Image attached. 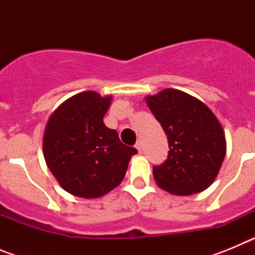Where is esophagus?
<instances>
[{
	"label": "esophagus",
	"instance_id": "esophagus-1",
	"mask_svg": "<svg viewBox=\"0 0 255 255\" xmlns=\"http://www.w3.org/2000/svg\"><path fill=\"white\" fill-rule=\"evenodd\" d=\"M135 148L139 150V152H141V141L138 140L136 141V144H135Z\"/></svg>",
	"mask_w": 255,
	"mask_h": 255
}]
</instances>
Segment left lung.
<instances>
[{
	"mask_svg": "<svg viewBox=\"0 0 255 255\" xmlns=\"http://www.w3.org/2000/svg\"><path fill=\"white\" fill-rule=\"evenodd\" d=\"M152 114L167 135V159L153 166L157 185L175 195L206 190L226 154V139L213 112L194 97L164 89L147 97Z\"/></svg>",
	"mask_w": 255,
	"mask_h": 255,
	"instance_id": "1",
	"label": "left lung"
}]
</instances>
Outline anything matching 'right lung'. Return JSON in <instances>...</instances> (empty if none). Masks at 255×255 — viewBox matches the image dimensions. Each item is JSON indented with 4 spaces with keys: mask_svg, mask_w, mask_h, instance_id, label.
<instances>
[{
    "mask_svg": "<svg viewBox=\"0 0 255 255\" xmlns=\"http://www.w3.org/2000/svg\"><path fill=\"white\" fill-rule=\"evenodd\" d=\"M111 97L83 92L65 101L49 117L43 138L47 166L60 185L80 198H98L116 188L131 155L103 117Z\"/></svg>",
    "mask_w": 255,
    "mask_h": 255,
    "instance_id": "add662e5",
    "label": "right lung"
}]
</instances>
